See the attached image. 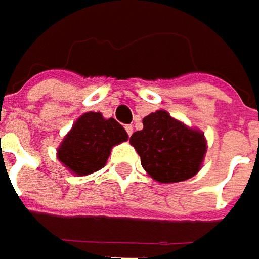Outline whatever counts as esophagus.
Returning a JSON list of instances; mask_svg holds the SVG:
<instances>
[{
    "mask_svg": "<svg viewBox=\"0 0 259 259\" xmlns=\"http://www.w3.org/2000/svg\"><path fill=\"white\" fill-rule=\"evenodd\" d=\"M125 130H126L128 135H131L133 133H134V128H133V125H126V126H125Z\"/></svg>",
    "mask_w": 259,
    "mask_h": 259,
    "instance_id": "obj_1",
    "label": "esophagus"
}]
</instances>
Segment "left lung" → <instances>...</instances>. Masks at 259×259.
<instances>
[{
    "label": "left lung",
    "mask_w": 259,
    "mask_h": 259,
    "mask_svg": "<svg viewBox=\"0 0 259 259\" xmlns=\"http://www.w3.org/2000/svg\"><path fill=\"white\" fill-rule=\"evenodd\" d=\"M144 128L130 143L141 157V165L158 183H179L200 171L207 151L203 131L173 118L164 109L147 115Z\"/></svg>",
    "instance_id": "left-lung-1"
}]
</instances>
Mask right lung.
I'll use <instances>...</instances> for the list:
<instances>
[{
	"mask_svg": "<svg viewBox=\"0 0 259 259\" xmlns=\"http://www.w3.org/2000/svg\"><path fill=\"white\" fill-rule=\"evenodd\" d=\"M128 134L114 118L101 112H85L72 125L57 147V160L75 176L101 170L115 145L125 143Z\"/></svg>",
	"mask_w": 259,
	"mask_h": 259,
	"instance_id": "add662e5",
	"label": "right lung"
}]
</instances>
